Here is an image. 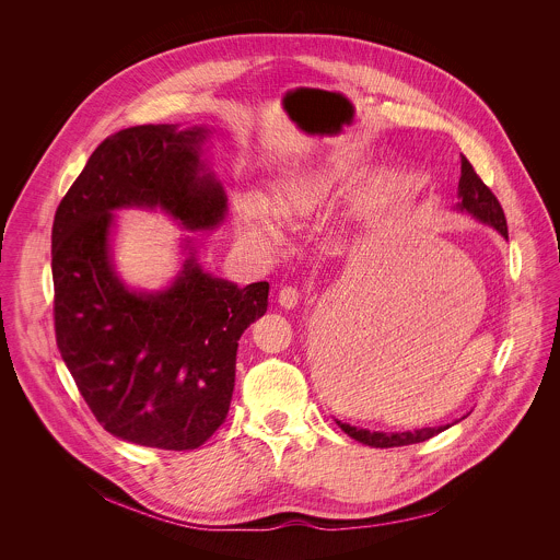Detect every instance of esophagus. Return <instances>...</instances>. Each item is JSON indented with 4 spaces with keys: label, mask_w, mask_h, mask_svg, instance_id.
I'll use <instances>...</instances> for the list:
<instances>
[{
    "label": "esophagus",
    "mask_w": 560,
    "mask_h": 560,
    "mask_svg": "<svg viewBox=\"0 0 560 560\" xmlns=\"http://www.w3.org/2000/svg\"><path fill=\"white\" fill-rule=\"evenodd\" d=\"M298 302H300V291H298L295 287H282V289H280V293H278V304H280L282 308L291 311V308L298 306Z\"/></svg>",
    "instance_id": "esophagus-1"
}]
</instances>
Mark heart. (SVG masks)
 Masks as SVG:
<instances>
[{
  "label": "heart",
  "instance_id": "heart-1",
  "mask_svg": "<svg viewBox=\"0 0 560 560\" xmlns=\"http://www.w3.org/2000/svg\"><path fill=\"white\" fill-rule=\"evenodd\" d=\"M349 165L338 158L313 161L278 178L267 196V202L245 191L240 198L241 235L265 249H273L282 243V229L273 220H300L319 211L347 183Z\"/></svg>",
  "mask_w": 560,
  "mask_h": 560
}]
</instances>
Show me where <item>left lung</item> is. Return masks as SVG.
<instances>
[{"instance_id":"obj_1","label":"left lung","mask_w":560,"mask_h":560,"mask_svg":"<svg viewBox=\"0 0 560 560\" xmlns=\"http://www.w3.org/2000/svg\"><path fill=\"white\" fill-rule=\"evenodd\" d=\"M453 211L457 213H466L470 218H475L480 224H487L489 229H493L495 233H500L504 240H509V231H506V220H504V211L500 207V202L495 200V196L491 194V189L482 183L479 174L475 172L472 163L462 158V176H459V187H457V202L453 207ZM466 418V416H464ZM459 420L451 422V424H442V427H422V429H413V431H369L362 427H353L349 422H340L336 420V424L355 442L364 444V446H373V448H393V446H407V444H418L424 440H431L433 435L446 431L448 427L457 424Z\"/></svg>"}]
</instances>
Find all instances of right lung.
I'll list each match as a JSON object with an SVG mask.
<instances>
[{"label": "right lung", "mask_w": 560, "mask_h": 560, "mask_svg": "<svg viewBox=\"0 0 560 560\" xmlns=\"http://www.w3.org/2000/svg\"><path fill=\"white\" fill-rule=\"evenodd\" d=\"M207 125H140L107 138L60 202L51 231L56 340L81 397L112 435L191 451L224 422L241 334L267 313V282L209 273L194 237L161 289L116 271L118 211H161L183 231L224 224L229 198L207 160Z\"/></svg>", "instance_id": "obj_1"}]
</instances>
